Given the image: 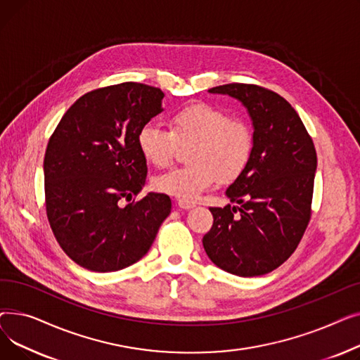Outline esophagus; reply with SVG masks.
Segmentation results:
<instances>
[{
  "instance_id": "1",
  "label": "esophagus",
  "mask_w": 360,
  "mask_h": 360,
  "mask_svg": "<svg viewBox=\"0 0 360 360\" xmlns=\"http://www.w3.org/2000/svg\"><path fill=\"white\" fill-rule=\"evenodd\" d=\"M178 207H181L182 210H191L193 207H195V204H194V202H188V201L179 200V201H178Z\"/></svg>"
}]
</instances>
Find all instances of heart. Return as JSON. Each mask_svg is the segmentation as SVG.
<instances>
[{"label":"heart","mask_w":360,"mask_h":360,"mask_svg":"<svg viewBox=\"0 0 360 360\" xmlns=\"http://www.w3.org/2000/svg\"><path fill=\"white\" fill-rule=\"evenodd\" d=\"M179 143H195L193 165L175 167L155 178L159 193L182 201H195L212 188L219 175L229 181L248 165L252 153V134L248 125L232 120L229 113L207 103H195L175 112L170 129L146 122L137 134L141 156L153 166L172 162Z\"/></svg>","instance_id":"obj_1"}]
</instances>
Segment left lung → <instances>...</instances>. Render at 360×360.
<instances>
[{
    "label": "left lung",
    "mask_w": 360,
    "mask_h": 360,
    "mask_svg": "<svg viewBox=\"0 0 360 360\" xmlns=\"http://www.w3.org/2000/svg\"><path fill=\"white\" fill-rule=\"evenodd\" d=\"M209 91L229 94L247 108L254 134L248 165L226 190L236 205L210 207L214 221L202 247L231 274H267L293 254L309 223L316 151L297 112L280 94L243 83Z\"/></svg>",
    "instance_id": "obj_1"
}]
</instances>
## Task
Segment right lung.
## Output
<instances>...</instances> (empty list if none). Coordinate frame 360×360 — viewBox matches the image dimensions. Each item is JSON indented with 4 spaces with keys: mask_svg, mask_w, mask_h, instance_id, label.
<instances>
[{
    "mask_svg": "<svg viewBox=\"0 0 360 360\" xmlns=\"http://www.w3.org/2000/svg\"><path fill=\"white\" fill-rule=\"evenodd\" d=\"M160 89L121 83L89 91L64 113L44 159L46 216L80 267L109 273L141 259L169 216L170 198L148 193L139 129L163 110Z\"/></svg>",
    "mask_w": 360,
    "mask_h": 360,
    "instance_id": "right-lung-1",
    "label": "right lung"
}]
</instances>
